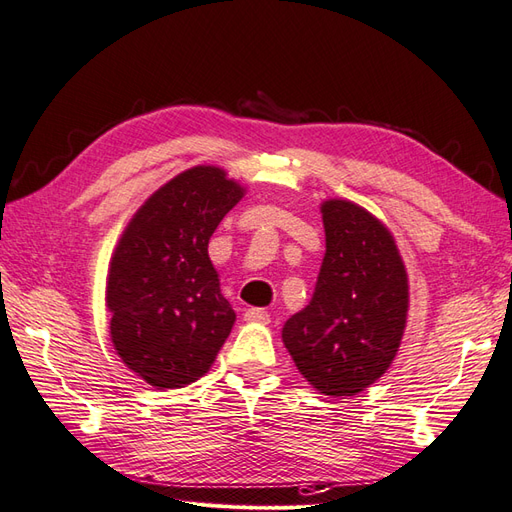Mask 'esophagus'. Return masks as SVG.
I'll return each mask as SVG.
<instances>
[{
    "mask_svg": "<svg viewBox=\"0 0 512 512\" xmlns=\"http://www.w3.org/2000/svg\"><path fill=\"white\" fill-rule=\"evenodd\" d=\"M243 319L252 323H269V313L263 308H247L243 313Z\"/></svg>",
    "mask_w": 512,
    "mask_h": 512,
    "instance_id": "34e87169",
    "label": "esophagus"
}]
</instances>
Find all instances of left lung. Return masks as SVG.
Returning a JSON list of instances; mask_svg holds the SVG:
<instances>
[{
	"label": "left lung",
	"mask_w": 512,
	"mask_h": 512,
	"mask_svg": "<svg viewBox=\"0 0 512 512\" xmlns=\"http://www.w3.org/2000/svg\"><path fill=\"white\" fill-rule=\"evenodd\" d=\"M326 256L310 304L282 328L299 373L323 395L352 397L400 350L408 276L393 234L347 199L321 204Z\"/></svg>",
	"instance_id": "8db88e82"
}]
</instances>
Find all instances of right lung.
<instances>
[{
    "label": "right lung",
    "instance_id": "add662e5",
    "mask_svg": "<svg viewBox=\"0 0 512 512\" xmlns=\"http://www.w3.org/2000/svg\"><path fill=\"white\" fill-rule=\"evenodd\" d=\"M243 195L219 167L186 169L136 210L115 247L106 280L110 341L156 389L202 378L234 326L208 241Z\"/></svg>",
    "mask_w": 512,
    "mask_h": 512
}]
</instances>
